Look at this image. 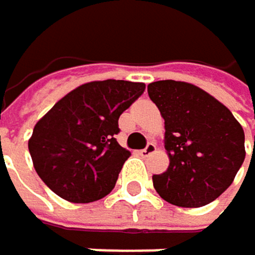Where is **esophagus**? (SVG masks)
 I'll list each match as a JSON object with an SVG mask.
<instances>
[{
  "label": "esophagus",
  "mask_w": 255,
  "mask_h": 255,
  "mask_svg": "<svg viewBox=\"0 0 255 255\" xmlns=\"http://www.w3.org/2000/svg\"><path fill=\"white\" fill-rule=\"evenodd\" d=\"M155 149H157V144L154 143V141H150V143H147V146L144 147V149H141L140 150V155L141 157H147V155H150V154H154L155 152Z\"/></svg>",
  "instance_id": "obj_1"
}]
</instances>
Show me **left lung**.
Masks as SVG:
<instances>
[{"label": "left lung", "instance_id": "left-lung-1", "mask_svg": "<svg viewBox=\"0 0 255 255\" xmlns=\"http://www.w3.org/2000/svg\"><path fill=\"white\" fill-rule=\"evenodd\" d=\"M147 94L164 118L169 155L168 171L152 177L155 191L181 208L214 202L231 186L245 160L240 123L219 100L185 81L150 83Z\"/></svg>", "mask_w": 255, "mask_h": 255}]
</instances>
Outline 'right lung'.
<instances>
[{"instance_id": "right-lung-1", "label": "right lung", "mask_w": 255, "mask_h": 255, "mask_svg": "<svg viewBox=\"0 0 255 255\" xmlns=\"http://www.w3.org/2000/svg\"><path fill=\"white\" fill-rule=\"evenodd\" d=\"M144 87L125 80L81 84L35 125L29 152L49 189L72 203L100 200L114 189L130 155L115 138L118 118Z\"/></svg>"}]
</instances>
